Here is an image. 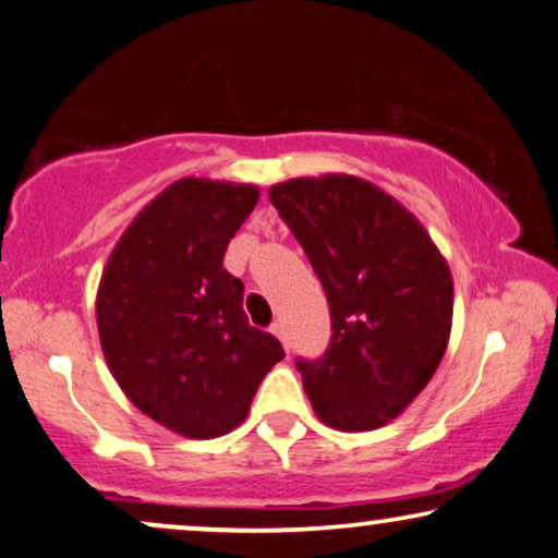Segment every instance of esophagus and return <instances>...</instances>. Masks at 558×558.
Wrapping results in <instances>:
<instances>
[{"label": "esophagus", "instance_id": "esophagus-1", "mask_svg": "<svg viewBox=\"0 0 558 558\" xmlns=\"http://www.w3.org/2000/svg\"><path fill=\"white\" fill-rule=\"evenodd\" d=\"M275 337H278L280 341H283V347H286V352H291V341H288V337H286V326L283 324H272V329H270Z\"/></svg>", "mask_w": 558, "mask_h": 558}]
</instances>
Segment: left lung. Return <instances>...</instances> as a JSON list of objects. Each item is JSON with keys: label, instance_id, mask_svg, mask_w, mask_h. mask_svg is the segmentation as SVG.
Returning a JSON list of instances; mask_svg holds the SVG:
<instances>
[{"label": "left lung", "instance_id": "left-lung-1", "mask_svg": "<svg viewBox=\"0 0 558 558\" xmlns=\"http://www.w3.org/2000/svg\"><path fill=\"white\" fill-rule=\"evenodd\" d=\"M270 202L322 280L331 344L299 360L318 421L373 430L398 418L441 365L454 280L426 227L375 183L349 173L291 178Z\"/></svg>", "mask_w": 558, "mask_h": 558}]
</instances>
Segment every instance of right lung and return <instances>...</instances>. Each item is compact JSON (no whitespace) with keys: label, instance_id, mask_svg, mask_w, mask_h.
<instances>
[{"label":"right lung","instance_id":"add662e5","mask_svg":"<svg viewBox=\"0 0 558 558\" xmlns=\"http://www.w3.org/2000/svg\"><path fill=\"white\" fill-rule=\"evenodd\" d=\"M252 183L181 178L132 219L96 291L104 360L147 418L185 439H217L247 418L257 385L283 360L250 326L225 252L257 206Z\"/></svg>","mask_w":558,"mask_h":558}]
</instances>
